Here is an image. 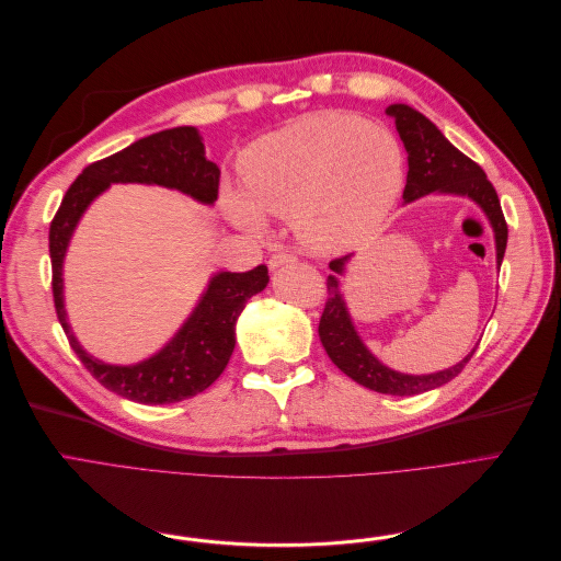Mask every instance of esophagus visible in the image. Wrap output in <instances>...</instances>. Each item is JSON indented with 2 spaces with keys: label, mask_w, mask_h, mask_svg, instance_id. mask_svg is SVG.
<instances>
[{
  "label": "esophagus",
  "mask_w": 561,
  "mask_h": 561,
  "mask_svg": "<svg viewBox=\"0 0 561 561\" xmlns=\"http://www.w3.org/2000/svg\"><path fill=\"white\" fill-rule=\"evenodd\" d=\"M297 257L293 252H276V254H271V260H268V268H278V266H283V264H293Z\"/></svg>",
  "instance_id": "34e87169"
}]
</instances>
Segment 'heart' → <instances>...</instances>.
<instances>
[{
	"label": "heart",
	"mask_w": 561,
	"mask_h": 561,
	"mask_svg": "<svg viewBox=\"0 0 561 561\" xmlns=\"http://www.w3.org/2000/svg\"><path fill=\"white\" fill-rule=\"evenodd\" d=\"M404 186V149L383 124L351 112H313L264 135L243 157V190L227 184L222 206L236 225L262 231L264 215L293 217L309 250L363 245Z\"/></svg>",
	"instance_id": "heart-1"
}]
</instances>
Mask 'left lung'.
Wrapping results in <instances>:
<instances>
[{"mask_svg": "<svg viewBox=\"0 0 561 561\" xmlns=\"http://www.w3.org/2000/svg\"><path fill=\"white\" fill-rule=\"evenodd\" d=\"M386 114L396 118V128L407 149V163H410L407 184L402 192L404 203H412L433 192L468 196L470 201L478 203L482 213L486 215L491 229H494L496 264L501 266L507 245V225L501 210L499 194L494 190V184L486 180L482 168L472 159H468L463 151H458L445 135L439 133V128L431 118H426L414 107L390 105ZM348 260L351 254L330 262L334 276H328V301L318 325L320 342L325 346L330 360L353 381L386 396H419L426 393V390L445 386L447 381L458 377V371H461L466 363L472 358L474 348L461 363H456L449 369L435 371V375H402V371L386 367L371 355V351L363 344L358 330H355L344 295L339 290V276H344Z\"/></svg>", "mask_w": 561, "mask_h": 561, "instance_id": "1", "label": "left lung"}]
</instances>
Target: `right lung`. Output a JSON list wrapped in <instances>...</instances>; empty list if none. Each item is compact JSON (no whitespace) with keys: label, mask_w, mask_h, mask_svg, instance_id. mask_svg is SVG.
Instances as JSON below:
<instances>
[{"label":"right lung","mask_w":561,"mask_h":561,"mask_svg":"<svg viewBox=\"0 0 561 561\" xmlns=\"http://www.w3.org/2000/svg\"><path fill=\"white\" fill-rule=\"evenodd\" d=\"M114 182L159 184L213 206L219 190V168L206 159V149H203L201 135L194 126H178L147 135L116 154L83 168L62 196L48 231L56 313L83 367L112 393L133 402L171 404L194 398L225 371L236 346V320L245 309L248 299L266 287L268 268L260 264L245 274H231V271L215 274L192 316L184 320L171 342L151 358L135 365H110L93 358L81 348L70 322H67L62 262L81 215L87 213L93 198Z\"/></svg>","instance_id":"1"}]
</instances>
